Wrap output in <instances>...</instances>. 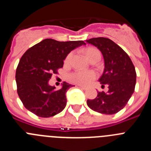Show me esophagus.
Here are the masks:
<instances>
[{
	"label": "esophagus",
	"mask_w": 151,
	"mask_h": 151,
	"mask_svg": "<svg viewBox=\"0 0 151 151\" xmlns=\"http://www.w3.org/2000/svg\"><path fill=\"white\" fill-rule=\"evenodd\" d=\"M78 88H80L81 89H83V90H87V88L85 87V86H82V85H78Z\"/></svg>",
	"instance_id": "obj_1"
}]
</instances>
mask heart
Instances as JSON below:
<instances>
[{
    "mask_svg": "<svg viewBox=\"0 0 151 151\" xmlns=\"http://www.w3.org/2000/svg\"><path fill=\"white\" fill-rule=\"evenodd\" d=\"M84 52H85V55L89 60H92L95 57H101V53H100L99 50L95 48L89 47V48L85 49ZM72 55H73V53L68 54L66 60H65V62L69 63L71 59ZM95 78L96 73L93 71H79V70H77V71H74L68 75V79L70 82L80 85H89Z\"/></svg>",
    "mask_w": 151,
    "mask_h": 151,
    "instance_id": "1",
    "label": "heart"
}]
</instances>
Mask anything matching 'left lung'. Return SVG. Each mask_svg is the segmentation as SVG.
Here are the masks:
<instances>
[{"mask_svg": "<svg viewBox=\"0 0 151 151\" xmlns=\"http://www.w3.org/2000/svg\"><path fill=\"white\" fill-rule=\"evenodd\" d=\"M102 53L104 70L99 78L102 85H108L107 93L97 92L87 104L94 111L112 115L120 111L127 104L134 91L136 72L130 57L118 45L106 38H94L86 40Z\"/></svg>", "mask_w": 151, "mask_h": 151, "instance_id": "8db88e82", "label": "left lung"}]
</instances>
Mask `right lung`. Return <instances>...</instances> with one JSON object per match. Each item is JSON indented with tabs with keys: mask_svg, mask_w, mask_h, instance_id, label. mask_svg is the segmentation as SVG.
Instances as JSON below:
<instances>
[{
	"mask_svg": "<svg viewBox=\"0 0 151 151\" xmlns=\"http://www.w3.org/2000/svg\"><path fill=\"white\" fill-rule=\"evenodd\" d=\"M85 45L83 41H41L21 57L16 71L17 93L24 106L39 117H50L63 110L66 93L73 85L63 82L56 90L49 85L53 73L63 66V60L75 48Z\"/></svg>",
	"mask_w": 151,
	"mask_h": 151,
	"instance_id": "add662e5",
	"label": "right lung"
}]
</instances>
